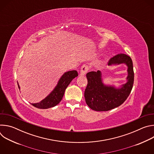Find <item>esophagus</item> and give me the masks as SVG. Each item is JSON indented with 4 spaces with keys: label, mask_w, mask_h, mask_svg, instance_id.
Here are the masks:
<instances>
[{
    "label": "esophagus",
    "mask_w": 154,
    "mask_h": 154,
    "mask_svg": "<svg viewBox=\"0 0 154 154\" xmlns=\"http://www.w3.org/2000/svg\"><path fill=\"white\" fill-rule=\"evenodd\" d=\"M89 70V68L88 66L87 65L83 64L82 66V67L81 68V70H80V75H85L86 74V73L87 72V71Z\"/></svg>",
    "instance_id": "1"
}]
</instances>
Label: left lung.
<instances>
[{
  "mask_svg": "<svg viewBox=\"0 0 154 154\" xmlns=\"http://www.w3.org/2000/svg\"><path fill=\"white\" fill-rule=\"evenodd\" d=\"M124 64L127 67L126 83L119 87L103 83L100 71H91L86 74L88 85L85 91L86 104L93 110L108 111L122 104L128 97L133 88L134 72L131 58L123 54L116 55L109 60V66Z\"/></svg>",
  "mask_w": 154,
  "mask_h": 154,
  "instance_id": "1",
  "label": "left lung"
}]
</instances>
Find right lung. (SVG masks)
<instances>
[{
    "mask_svg": "<svg viewBox=\"0 0 154 154\" xmlns=\"http://www.w3.org/2000/svg\"><path fill=\"white\" fill-rule=\"evenodd\" d=\"M77 76L78 73L75 70L69 71L64 72L59 79L54 89L50 93L48 96H47L39 102L31 104L33 106L40 109H47L56 106L61 100L65 90L71 82ZM17 85L19 89L20 90V86L18 82Z\"/></svg>",
    "mask_w": 154,
    "mask_h": 154,
    "instance_id": "right-lung-1",
    "label": "right lung"
}]
</instances>
